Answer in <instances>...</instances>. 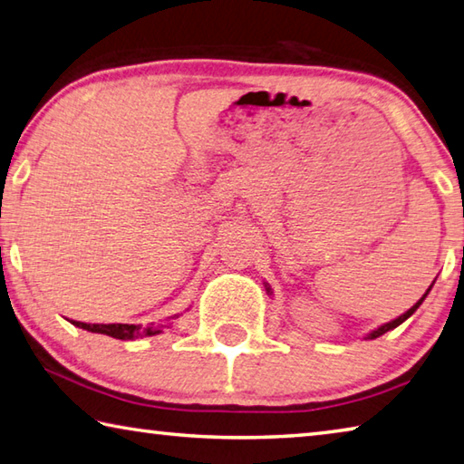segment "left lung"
<instances>
[{"instance_id": "8db88e82", "label": "left lung", "mask_w": 464, "mask_h": 464, "mask_svg": "<svg viewBox=\"0 0 464 464\" xmlns=\"http://www.w3.org/2000/svg\"><path fill=\"white\" fill-rule=\"evenodd\" d=\"M432 285H434V282H432ZM432 285H430V288H428L426 290V294H424V296L422 298H420L418 302H416V304L414 306H411L410 310H408V313H403L401 316H398V318H395V320H392V323H385L383 326H379V328H375V331H372V333H369L367 336H365V339H377V336H382V334H385L387 331H392V328H395V326H400L401 323H403V320H408L411 314H414L416 313V310H418V306L420 304H422V302H424V298L428 296V292H430L432 290ZM267 292H269V288H267Z\"/></svg>"}]
</instances>
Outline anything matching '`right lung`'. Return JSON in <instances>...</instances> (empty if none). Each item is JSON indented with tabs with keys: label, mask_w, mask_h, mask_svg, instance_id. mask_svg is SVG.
<instances>
[{
	"label": "right lung",
	"mask_w": 464,
	"mask_h": 464,
	"mask_svg": "<svg viewBox=\"0 0 464 464\" xmlns=\"http://www.w3.org/2000/svg\"><path fill=\"white\" fill-rule=\"evenodd\" d=\"M176 318V316H172ZM74 326L82 328V331L89 333H99V334H107L113 336V339H121V341H130V339H138V336H154L158 333H162V328L168 324H150L146 328H141L140 324H87V323H79V320H71Z\"/></svg>",
	"instance_id": "1"
}]
</instances>
